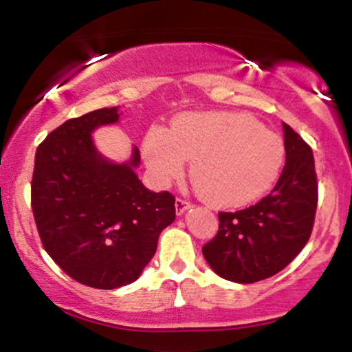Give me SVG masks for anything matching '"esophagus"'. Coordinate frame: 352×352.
<instances>
[{
	"label": "esophagus",
	"instance_id": "34e87169",
	"mask_svg": "<svg viewBox=\"0 0 352 352\" xmlns=\"http://www.w3.org/2000/svg\"><path fill=\"white\" fill-rule=\"evenodd\" d=\"M176 214L177 216H181V214H184L186 210H188L189 208H191V204H189L188 201H184V199H176Z\"/></svg>",
	"mask_w": 352,
	"mask_h": 352
}]
</instances>
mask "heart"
<instances>
[{
  "instance_id": "1",
  "label": "heart",
  "mask_w": 352,
  "mask_h": 352,
  "mask_svg": "<svg viewBox=\"0 0 352 352\" xmlns=\"http://www.w3.org/2000/svg\"><path fill=\"white\" fill-rule=\"evenodd\" d=\"M142 155L160 186L177 179L192 160L191 179L202 199L217 208H243L276 183L285 144L250 115L208 111L181 115L171 131L151 126L143 136Z\"/></svg>"
}]
</instances>
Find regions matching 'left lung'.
Here are the masks:
<instances>
[{
	"label": "left lung",
	"instance_id": "obj_1",
	"mask_svg": "<svg viewBox=\"0 0 352 352\" xmlns=\"http://www.w3.org/2000/svg\"><path fill=\"white\" fill-rule=\"evenodd\" d=\"M285 166L274 191L255 206L219 212V230L202 247L222 278L254 283L282 272L307 245L318 204L315 158L305 140L283 123Z\"/></svg>",
	"mask_w": 352,
	"mask_h": 352
}]
</instances>
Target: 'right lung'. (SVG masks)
<instances>
[{
    "mask_svg": "<svg viewBox=\"0 0 352 352\" xmlns=\"http://www.w3.org/2000/svg\"><path fill=\"white\" fill-rule=\"evenodd\" d=\"M118 107L89 111L51 131L37 146L31 206L41 241L54 262L76 282L100 290L133 283L176 219L175 196L153 192L130 160L113 163L92 133L113 125Z\"/></svg>",
    "mask_w": 352,
    "mask_h": 352,
    "instance_id": "right-lung-1",
    "label": "right lung"
}]
</instances>
